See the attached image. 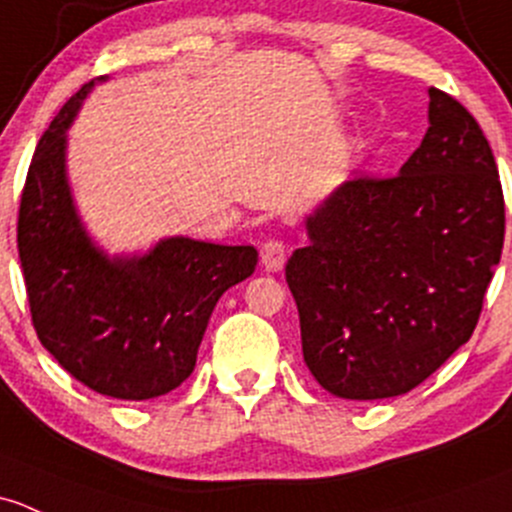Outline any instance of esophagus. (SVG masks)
Returning <instances> with one entry per match:
<instances>
[{
  "mask_svg": "<svg viewBox=\"0 0 512 512\" xmlns=\"http://www.w3.org/2000/svg\"><path fill=\"white\" fill-rule=\"evenodd\" d=\"M260 262L267 272H282L284 262H287V250H284L282 240H267L260 250Z\"/></svg>",
  "mask_w": 512,
  "mask_h": 512,
  "instance_id": "obj_1",
  "label": "esophagus"
}]
</instances>
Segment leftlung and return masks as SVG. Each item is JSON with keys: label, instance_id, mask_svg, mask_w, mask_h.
<instances>
[{"label": "left lung", "instance_id": "obj_1", "mask_svg": "<svg viewBox=\"0 0 512 512\" xmlns=\"http://www.w3.org/2000/svg\"><path fill=\"white\" fill-rule=\"evenodd\" d=\"M427 93V134L400 174L338 186L287 262L306 368L343 400L424 383L471 338L500 262L491 144L461 102Z\"/></svg>", "mask_w": 512, "mask_h": 512}]
</instances>
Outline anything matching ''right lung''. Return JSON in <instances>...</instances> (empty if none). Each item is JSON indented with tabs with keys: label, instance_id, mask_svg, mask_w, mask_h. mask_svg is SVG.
I'll return each instance as SVG.
<instances>
[{
	"label": "right lung",
	"instance_id": "1",
	"mask_svg": "<svg viewBox=\"0 0 512 512\" xmlns=\"http://www.w3.org/2000/svg\"><path fill=\"white\" fill-rule=\"evenodd\" d=\"M85 83L39 139L19 206V260L39 341L63 370L100 395L152 400L196 368L218 299L255 272L252 245L184 235L144 255H107L75 208L68 184V129Z\"/></svg>",
	"mask_w": 512,
	"mask_h": 512
}]
</instances>
